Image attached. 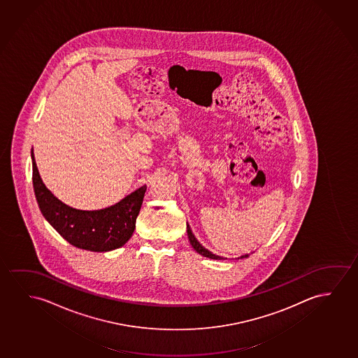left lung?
I'll return each mask as SVG.
<instances>
[{"mask_svg": "<svg viewBox=\"0 0 358 358\" xmlns=\"http://www.w3.org/2000/svg\"><path fill=\"white\" fill-rule=\"evenodd\" d=\"M187 235H188V238H189V243L192 245L193 249L197 251L198 254L202 255L204 257H208V259H223L222 256H218V255H214L213 252H210L209 250L206 249L204 246L199 244V241H198L196 236L193 235L192 230L189 228V225H187ZM245 257H249V254L243 255V256H240L238 259H245Z\"/></svg>", "mask_w": 358, "mask_h": 358, "instance_id": "obj_1", "label": "left lung"}]
</instances>
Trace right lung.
Masks as SVG:
<instances>
[{"label":"right lung","mask_w":358,"mask_h":358,"mask_svg":"<svg viewBox=\"0 0 358 358\" xmlns=\"http://www.w3.org/2000/svg\"><path fill=\"white\" fill-rule=\"evenodd\" d=\"M31 155L33 188L39 209L48 223L68 243L78 249L107 252L123 246L131 238L146 186L140 187L108 208L99 210L75 209L48 189L38 171L33 149Z\"/></svg>","instance_id":"right-lung-1"}]
</instances>
